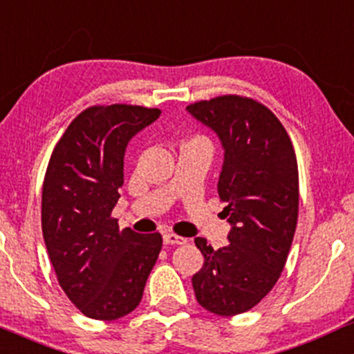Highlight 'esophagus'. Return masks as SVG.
Here are the masks:
<instances>
[{"label":"esophagus","mask_w":354,"mask_h":354,"mask_svg":"<svg viewBox=\"0 0 354 354\" xmlns=\"http://www.w3.org/2000/svg\"><path fill=\"white\" fill-rule=\"evenodd\" d=\"M184 237L180 236H176V234H164V244H172V245H180V244H185Z\"/></svg>","instance_id":"esophagus-1"}]
</instances>
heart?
<instances>
[{"label": "heart", "instance_id": "1", "mask_svg": "<svg viewBox=\"0 0 354 354\" xmlns=\"http://www.w3.org/2000/svg\"><path fill=\"white\" fill-rule=\"evenodd\" d=\"M185 145H207V142L201 137H194V138H190L189 142H185Z\"/></svg>", "mask_w": 354, "mask_h": 354}]
</instances>
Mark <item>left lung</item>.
<instances>
[{
    "instance_id": "left-lung-1",
    "label": "left lung",
    "mask_w": 354,
    "mask_h": 354,
    "mask_svg": "<svg viewBox=\"0 0 354 354\" xmlns=\"http://www.w3.org/2000/svg\"><path fill=\"white\" fill-rule=\"evenodd\" d=\"M187 112L221 138L217 192L230 224L225 248L196 237L204 266L192 277L194 292L214 315H241L274 288L291 249L299 207L295 147L276 115L252 98L224 95Z\"/></svg>"
}]
</instances>
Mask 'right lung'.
<instances>
[{
  "label": "right lung",
  "instance_id": "add662e5",
  "mask_svg": "<svg viewBox=\"0 0 354 354\" xmlns=\"http://www.w3.org/2000/svg\"><path fill=\"white\" fill-rule=\"evenodd\" d=\"M158 117V109L138 105L90 106L50 157L41 194L43 239L62 289L91 319L132 313L162 249L158 232L120 230L112 217L124 185L127 145Z\"/></svg>",
  "mask_w": 354,
  "mask_h": 354
}]
</instances>
